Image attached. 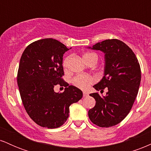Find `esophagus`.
Wrapping results in <instances>:
<instances>
[{
    "mask_svg": "<svg viewBox=\"0 0 151 151\" xmlns=\"http://www.w3.org/2000/svg\"><path fill=\"white\" fill-rule=\"evenodd\" d=\"M88 93L86 92V91H84V92H83V96H84V97H86V96H88Z\"/></svg>",
    "mask_w": 151,
    "mask_h": 151,
    "instance_id": "1",
    "label": "esophagus"
}]
</instances>
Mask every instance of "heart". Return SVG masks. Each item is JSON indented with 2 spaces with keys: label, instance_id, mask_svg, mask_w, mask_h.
Here are the masks:
<instances>
[{
  "label": "heart",
  "instance_id": "heart-1",
  "mask_svg": "<svg viewBox=\"0 0 151 151\" xmlns=\"http://www.w3.org/2000/svg\"><path fill=\"white\" fill-rule=\"evenodd\" d=\"M90 58H95L97 60V56H96V54L91 52L86 53L83 55V59H84V61ZM68 61L69 57H67L63 61L64 67H67ZM94 81L95 79L91 75H88V74H77L72 79V82L76 87L82 90H86L94 82Z\"/></svg>",
  "mask_w": 151,
  "mask_h": 151
}]
</instances>
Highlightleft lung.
Returning a JSON list of instances; mask_svg holds the SVG:
<instances>
[{
  "label": "left lung",
  "instance_id": "1",
  "mask_svg": "<svg viewBox=\"0 0 151 151\" xmlns=\"http://www.w3.org/2000/svg\"><path fill=\"white\" fill-rule=\"evenodd\" d=\"M88 48L104 53V77L93 87L101 91L108 89L103 97L98 93L90 94L96 104L88 115L93 124L111 127L124 120L132 108L141 83V67L132 50L117 39L106 40Z\"/></svg>",
  "mask_w": 151,
  "mask_h": 151
}]
</instances>
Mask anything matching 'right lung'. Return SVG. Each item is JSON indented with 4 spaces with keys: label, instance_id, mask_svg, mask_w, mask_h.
<instances>
[{
    "label": "right lung",
    "instance_id": "right-lung-1",
    "mask_svg": "<svg viewBox=\"0 0 151 151\" xmlns=\"http://www.w3.org/2000/svg\"><path fill=\"white\" fill-rule=\"evenodd\" d=\"M69 50L52 38L37 40L22 53L18 72V85L25 109L37 125L56 129L63 125L70 113V106L82 98L76 86L69 85L64 75L63 55ZM56 85L65 86L62 93H56Z\"/></svg>",
    "mask_w": 151,
    "mask_h": 151
}]
</instances>
